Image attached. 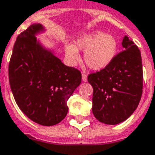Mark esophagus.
Returning a JSON list of instances; mask_svg holds the SVG:
<instances>
[{"label": "esophagus", "mask_w": 155, "mask_h": 155, "mask_svg": "<svg viewBox=\"0 0 155 155\" xmlns=\"http://www.w3.org/2000/svg\"><path fill=\"white\" fill-rule=\"evenodd\" d=\"M81 78H82V81H87V76H86V74H81Z\"/></svg>", "instance_id": "1"}]
</instances>
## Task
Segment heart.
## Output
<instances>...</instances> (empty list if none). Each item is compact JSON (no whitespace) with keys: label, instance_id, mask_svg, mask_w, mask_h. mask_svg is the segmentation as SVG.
<instances>
[{"label":"heart","instance_id":"heart-1","mask_svg":"<svg viewBox=\"0 0 155 155\" xmlns=\"http://www.w3.org/2000/svg\"><path fill=\"white\" fill-rule=\"evenodd\" d=\"M78 50L85 52V63L90 69L102 70L108 66L116 56L118 42L112 35L94 31L77 39L76 46L65 44V56L71 64H76L80 61Z\"/></svg>","mask_w":155,"mask_h":155}]
</instances>
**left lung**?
<instances>
[{"label":"left lung","instance_id":"left-lung-1","mask_svg":"<svg viewBox=\"0 0 155 155\" xmlns=\"http://www.w3.org/2000/svg\"><path fill=\"white\" fill-rule=\"evenodd\" d=\"M124 51L105 69L88 76L93 87L92 112L99 121L117 124L126 120L138 106L142 94L143 72L140 50L127 35Z\"/></svg>","mask_w":155,"mask_h":155}]
</instances>
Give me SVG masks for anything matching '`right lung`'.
Here are the masks:
<instances>
[{
    "instance_id": "right-lung-1",
    "label": "right lung",
    "mask_w": 155,
    "mask_h": 155,
    "mask_svg": "<svg viewBox=\"0 0 155 155\" xmlns=\"http://www.w3.org/2000/svg\"><path fill=\"white\" fill-rule=\"evenodd\" d=\"M45 31L32 24L16 39L9 65V85L21 111L35 123L51 126L66 116L67 101L81 84V72L66 66L38 40Z\"/></svg>"
}]
</instances>
